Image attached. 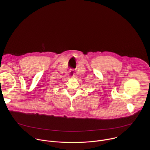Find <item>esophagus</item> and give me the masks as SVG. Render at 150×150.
<instances>
[{"mask_svg": "<svg viewBox=\"0 0 150 150\" xmlns=\"http://www.w3.org/2000/svg\"><path fill=\"white\" fill-rule=\"evenodd\" d=\"M69 74V75H70L71 77H74V76H75V73H74L73 69H71Z\"/></svg>", "mask_w": 150, "mask_h": 150, "instance_id": "34e87169", "label": "esophagus"}]
</instances>
